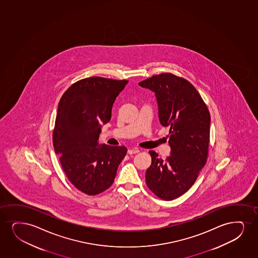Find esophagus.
<instances>
[{"instance_id": "1", "label": "esophagus", "mask_w": 258, "mask_h": 258, "mask_svg": "<svg viewBox=\"0 0 258 258\" xmlns=\"http://www.w3.org/2000/svg\"><path fill=\"white\" fill-rule=\"evenodd\" d=\"M138 153H140L139 148H133V149H129V150L127 151L128 154H138Z\"/></svg>"}]
</instances>
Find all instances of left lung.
Returning a JSON list of instances; mask_svg holds the SVG:
<instances>
[{
  "mask_svg": "<svg viewBox=\"0 0 258 258\" xmlns=\"http://www.w3.org/2000/svg\"><path fill=\"white\" fill-rule=\"evenodd\" d=\"M139 85L155 93L160 123L170 128L171 155L163 160L149 151L152 164L146 182L159 198L172 201L189 189L207 162L209 109L190 82L172 73L153 76Z\"/></svg>",
  "mask_w": 258,
  "mask_h": 258,
  "instance_id": "1",
  "label": "left lung"
}]
</instances>
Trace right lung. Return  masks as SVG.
Masks as SVG:
<instances>
[{
    "instance_id": "add662e5",
    "label": "right lung",
    "mask_w": 258,
    "mask_h": 258,
    "mask_svg": "<svg viewBox=\"0 0 258 258\" xmlns=\"http://www.w3.org/2000/svg\"><path fill=\"white\" fill-rule=\"evenodd\" d=\"M127 80L100 77L81 79L60 99L53 130V146L69 180L79 191L96 196L114 181L126 147L98 144L101 124Z\"/></svg>"
}]
</instances>
